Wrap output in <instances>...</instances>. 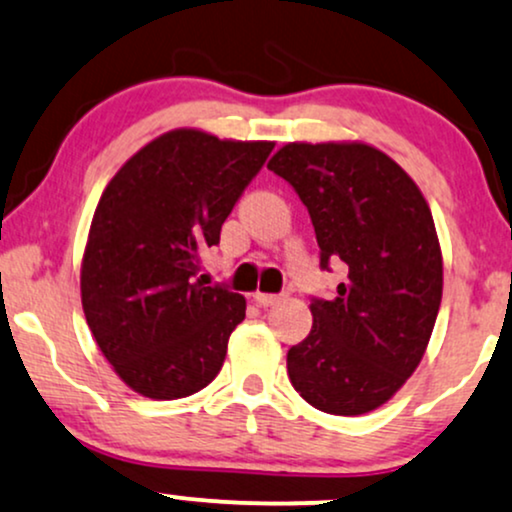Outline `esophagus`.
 <instances>
[{
    "instance_id": "34e87169",
    "label": "esophagus",
    "mask_w": 512,
    "mask_h": 512,
    "mask_svg": "<svg viewBox=\"0 0 512 512\" xmlns=\"http://www.w3.org/2000/svg\"><path fill=\"white\" fill-rule=\"evenodd\" d=\"M252 298H255V303H257V305H262V307H269V305H276V303H281V300H283V295L255 291V293H252Z\"/></svg>"
}]
</instances>
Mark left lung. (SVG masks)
Segmentation results:
<instances>
[{"label":"left lung","instance_id":"8db88e82","mask_svg":"<svg viewBox=\"0 0 512 512\" xmlns=\"http://www.w3.org/2000/svg\"><path fill=\"white\" fill-rule=\"evenodd\" d=\"M269 169L295 188L319 264L343 262L334 300H312V331L288 350L293 389L329 415H365L420 365L443 293L432 209L417 183L367 143H288Z\"/></svg>","mask_w":512,"mask_h":512}]
</instances>
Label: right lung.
<instances>
[{"label":"right lung","instance_id":"add662e5","mask_svg":"<svg viewBox=\"0 0 512 512\" xmlns=\"http://www.w3.org/2000/svg\"><path fill=\"white\" fill-rule=\"evenodd\" d=\"M272 150L269 140L176 128L140 147L104 188L80 300L102 355L140 396H193L224 365L245 298L195 274Z\"/></svg>","mask_w":512,"mask_h":512}]
</instances>
